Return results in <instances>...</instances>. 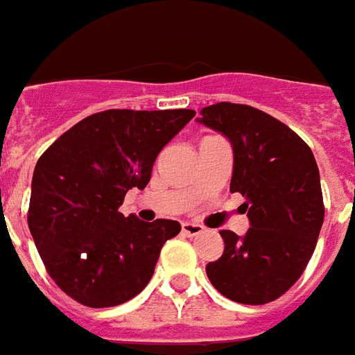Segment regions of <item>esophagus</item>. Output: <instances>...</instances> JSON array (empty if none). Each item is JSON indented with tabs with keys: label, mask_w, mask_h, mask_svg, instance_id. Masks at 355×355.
Returning <instances> with one entry per match:
<instances>
[{
	"label": "esophagus",
	"mask_w": 355,
	"mask_h": 355,
	"mask_svg": "<svg viewBox=\"0 0 355 355\" xmlns=\"http://www.w3.org/2000/svg\"><path fill=\"white\" fill-rule=\"evenodd\" d=\"M205 232V227L199 225V223L184 221L182 223V234L184 236H199V234Z\"/></svg>",
	"instance_id": "esophagus-1"
}]
</instances>
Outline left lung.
<instances>
[{"instance_id":"obj_1","label":"left lung","mask_w":355,"mask_h":355,"mask_svg":"<svg viewBox=\"0 0 355 355\" xmlns=\"http://www.w3.org/2000/svg\"><path fill=\"white\" fill-rule=\"evenodd\" d=\"M197 121L232 145L230 191L247 199L250 223L245 236L221 230L225 250L206 275L234 302L267 304L300 278L319 239L324 205L315 156L287 125L247 105L217 103Z\"/></svg>"}]
</instances>
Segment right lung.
<instances>
[{"label":"right lung","mask_w":355,"mask_h":355,"mask_svg":"<svg viewBox=\"0 0 355 355\" xmlns=\"http://www.w3.org/2000/svg\"><path fill=\"white\" fill-rule=\"evenodd\" d=\"M195 110H105L64 132L36 162L29 230L47 272L88 308H110L149 284L178 221H139L119 211L144 189L156 156Z\"/></svg>","instance_id":"1"}]
</instances>
